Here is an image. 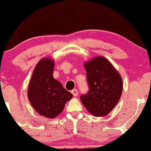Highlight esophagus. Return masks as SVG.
<instances>
[{"label":"esophagus","mask_w":151,"mask_h":151,"mask_svg":"<svg viewBox=\"0 0 151 151\" xmlns=\"http://www.w3.org/2000/svg\"><path fill=\"white\" fill-rule=\"evenodd\" d=\"M71 93L73 94V96H77L78 94V91L77 89H76V88H74V89H73L71 91Z\"/></svg>","instance_id":"1"}]
</instances>
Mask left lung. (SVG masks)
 Returning <instances> with one entry per match:
<instances>
[{"label": "left lung", "instance_id": "8db88e82", "mask_svg": "<svg viewBox=\"0 0 151 151\" xmlns=\"http://www.w3.org/2000/svg\"><path fill=\"white\" fill-rule=\"evenodd\" d=\"M84 66L88 91L80 96V100L94 116H104L113 110L120 98L122 80L104 57L95 58Z\"/></svg>", "mask_w": 151, "mask_h": 151}]
</instances>
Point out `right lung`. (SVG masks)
<instances>
[{"instance_id": "1", "label": "right lung", "mask_w": 151, "mask_h": 151, "mask_svg": "<svg viewBox=\"0 0 151 151\" xmlns=\"http://www.w3.org/2000/svg\"><path fill=\"white\" fill-rule=\"evenodd\" d=\"M53 68L52 60H41L35 67L28 88L31 104L39 114L49 118L60 114L66 103L73 97L53 78Z\"/></svg>"}]
</instances>
